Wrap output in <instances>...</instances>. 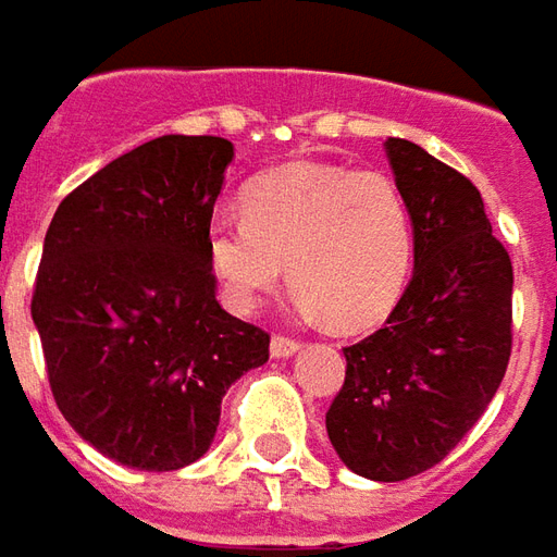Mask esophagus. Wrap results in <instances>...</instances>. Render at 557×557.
<instances>
[{"mask_svg": "<svg viewBox=\"0 0 557 557\" xmlns=\"http://www.w3.org/2000/svg\"><path fill=\"white\" fill-rule=\"evenodd\" d=\"M299 348H302V345H299L297 338H287V335H272L270 354H272V357H278V360H285V357H294Z\"/></svg>", "mask_w": 557, "mask_h": 557, "instance_id": "34e87169", "label": "esophagus"}]
</instances>
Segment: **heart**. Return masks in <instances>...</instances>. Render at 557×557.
Masks as SVG:
<instances>
[{
	"label": "heart",
	"mask_w": 557,
	"mask_h": 557,
	"mask_svg": "<svg viewBox=\"0 0 557 557\" xmlns=\"http://www.w3.org/2000/svg\"><path fill=\"white\" fill-rule=\"evenodd\" d=\"M413 215L381 171L299 161L246 191V215H215L207 258L239 309L287 275L302 309L345 330L386 318L413 270Z\"/></svg>",
	"instance_id": "heart-1"
}]
</instances>
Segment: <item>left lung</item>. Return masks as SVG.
<instances>
[{
  "mask_svg": "<svg viewBox=\"0 0 557 557\" xmlns=\"http://www.w3.org/2000/svg\"><path fill=\"white\" fill-rule=\"evenodd\" d=\"M413 215V278L381 330L345 348L326 432L354 474L398 483L435 468L498 393L512 348V263L476 185L389 137Z\"/></svg>",
  "mask_w": 557,
  "mask_h": 557,
  "instance_id": "1",
  "label": "left lung"
}]
</instances>
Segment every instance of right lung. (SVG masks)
I'll return each mask as SVG.
<instances>
[{
  "label": "right lung",
  "mask_w": 557,
  "mask_h": 557,
  "mask_svg": "<svg viewBox=\"0 0 557 557\" xmlns=\"http://www.w3.org/2000/svg\"><path fill=\"white\" fill-rule=\"evenodd\" d=\"M234 144L164 134L59 203L35 275L33 321L71 429L137 471H180L212 444L236 377L270 333L215 299L207 227Z\"/></svg>",
  "instance_id": "1"
}]
</instances>
